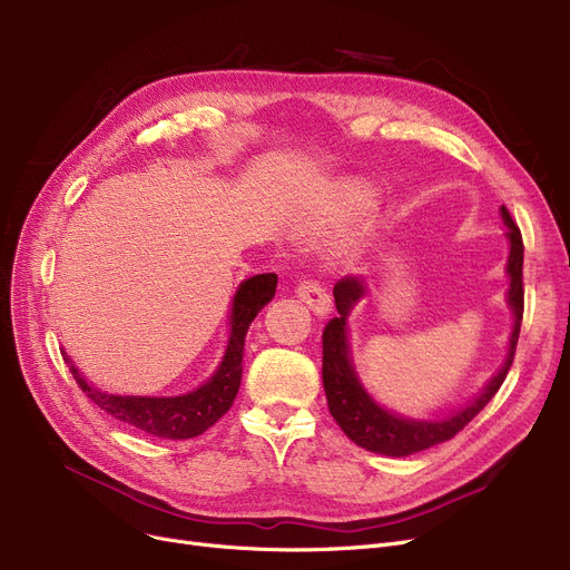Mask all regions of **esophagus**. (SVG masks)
Segmentation results:
<instances>
[{
	"instance_id": "34e87169",
	"label": "esophagus",
	"mask_w": 570,
	"mask_h": 570,
	"mask_svg": "<svg viewBox=\"0 0 570 570\" xmlns=\"http://www.w3.org/2000/svg\"><path fill=\"white\" fill-rule=\"evenodd\" d=\"M295 293H297V297H301L303 303H307V305H309V309H312L316 316L331 314V309H333L331 295L325 293V288H323L316 279H312V277H303V279H301V284L295 286Z\"/></svg>"
}]
</instances>
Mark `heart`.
<instances>
[{
	"mask_svg": "<svg viewBox=\"0 0 570 570\" xmlns=\"http://www.w3.org/2000/svg\"><path fill=\"white\" fill-rule=\"evenodd\" d=\"M363 203H365V194L363 191H357V189L342 191L331 203L316 207L309 224H312L314 230H327V228H333V226L346 222Z\"/></svg>",
	"mask_w": 570,
	"mask_h": 570,
	"instance_id": "heart-1",
	"label": "heart"
}]
</instances>
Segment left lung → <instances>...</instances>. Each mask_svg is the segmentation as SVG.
<instances>
[{
  "mask_svg": "<svg viewBox=\"0 0 570 570\" xmlns=\"http://www.w3.org/2000/svg\"><path fill=\"white\" fill-rule=\"evenodd\" d=\"M501 217L508 226L505 235L511 243V254H508V267L505 273L511 277V288H508V305L513 309L515 323L511 344H508V355L503 367L490 379V383L483 387V393L478 395L471 404L464 409L439 417V421H411V417L395 415L391 411L381 409L361 385L355 376V370L351 365L348 355V337H346V318L355 303L365 295V282L361 277H344L335 284V305L340 316L331 318L323 331V387L327 397V409H331L333 417L342 432L365 451L391 455V458H406L413 453L428 451V448L453 439L458 432H462L473 417L485 409V404L497 395L508 370L513 365L515 346L520 337V325L524 314V286H522V258H524V245L522 233L518 224L513 222L511 213L505 205H501Z\"/></svg>",
  "mask_w": 570,
  "mask_h": 570,
  "instance_id": "8db88e82",
  "label": "left lung"
}]
</instances>
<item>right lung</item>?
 <instances>
[{
    "instance_id": "add662e5",
    "label": "right lung",
    "mask_w": 570,
    "mask_h": 570,
    "mask_svg": "<svg viewBox=\"0 0 570 570\" xmlns=\"http://www.w3.org/2000/svg\"><path fill=\"white\" fill-rule=\"evenodd\" d=\"M277 291V275L265 273L254 275L239 284L233 297V314H230V337L224 353L219 370L209 376L196 391L177 397H122V395H106L89 385L78 370L73 367L71 357L65 353V361L82 387L89 402H95L108 415L117 417L145 434L159 439H191L203 434L207 428H213L219 417L230 409L239 379H243V351L245 337L256 314L273 301Z\"/></svg>"
}]
</instances>
